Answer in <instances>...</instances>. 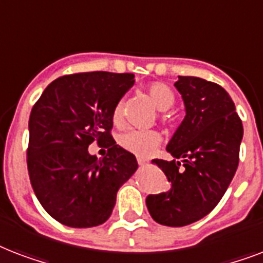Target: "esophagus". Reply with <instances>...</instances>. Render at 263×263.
<instances>
[{"label":"esophagus","mask_w":263,"mask_h":263,"mask_svg":"<svg viewBox=\"0 0 263 263\" xmlns=\"http://www.w3.org/2000/svg\"><path fill=\"white\" fill-rule=\"evenodd\" d=\"M138 164H139L140 168H143V166H146V165H147V161L143 160V158H138Z\"/></svg>","instance_id":"34e87169"}]
</instances>
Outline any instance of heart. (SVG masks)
I'll return each mask as SVG.
<instances>
[{
	"mask_svg": "<svg viewBox=\"0 0 263 263\" xmlns=\"http://www.w3.org/2000/svg\"><path fill=\"white\" fill-rule=\"evenodd\" d=\"M146 92L160 110H168L176 102V95L172 88L169 87L168 84L161 83V82H153L147 84ZM162 119L168 123H175L176 116L175 113H164ZM111 121L116 125H120L123 121V101L121 99L117 101L113 106ZM119 143L127 152L134 153L135 156L142 157V158H147L161 143V135L160 132L154 129H147V131L129 129L120 135Z\"/></svg>",
	"mask_w": 263,
	"mask_h": 263,
	"instance_id": "heart-1",
	"label": "heart"
}]
</instances>
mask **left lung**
<instances>
[{"mask_svg": "<svg viewBox=\"0 0 263 263\" xmlns=\"http://www.w3.org/2000/svg\"><path fill=\"white\" fill-rule=\"evenodd\" d=\"M175 86L187 111L166 147L175 160L152 161L166 175L171 188L148 195L146 204L158 224L185 227L208 216L224 196L239 165L243 124L220 84L179 76Z\"/></svg>", "mask_w": 263, "mask_h": 263, "instance_id": "left-lung-1", "label": "left lung"}]
</instances>
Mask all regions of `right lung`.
<instances>
[{
  "label": "right lung",
  "mask_w": 263,
  "mask_h": 263,
  "mask_svg": "<svg viewBox=\"0 0 263 263\" xmlns=\"http://www.w3.org/2000/svg\"><path fill=\"white\" fill-rule=\"evenodd\" d=\"M134 83V73H72L53 80L32 106L28 176L39 203L61 224H103L119 188L138 169L135 156L110 134L113 106ZM95 140L108 148L103 159L88 153Z\"/></svg>",
  "instance_id": "obj_1"
}]
</instances>
